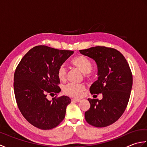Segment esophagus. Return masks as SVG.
Wrapping results in <instances>:
<instances>
[{
  "label": "esophagus",
  "instance_id": "esophagus-1",
  "mask_svg": "<svg viewBox=\"0 0 147 147\" xmlns=\"http://www.w3.org/2000/svg\"><path fill=\"white\" fill-rule=\"evenodd\" d=\"M73 100V102H80L81 101V100L80 99H78V98H73V100Z\"/></svg>",
  "mask_w": 147,
  "mask_h": 147
}]
</instances>
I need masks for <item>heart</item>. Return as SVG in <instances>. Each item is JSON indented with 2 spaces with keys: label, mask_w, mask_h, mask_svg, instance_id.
<instances>
[{
  "label": "heart",
  "mask_w": 147,
  "mask_h": 147,
  "mask_svg": "<svg viewBox=\"0 0 147 147\" xmlns=\"http://www.w3.org/2000/svg\"><path fill=\"white\" fill-rule=\"evenodd\" d=\"M71 64L83 73L85 77L86 78L90 76V72L93 67V64L88 57L82 55L75 56L71 59ZM57 75L60 82H65L67 78V71L66 69L63 65H61L59 67L57 71ZM85 90L86 86L83 84L69 83L64 86L63 88V92L65 94L73 96V97H80L83 94Z\"/></svg>",
  "instance_id": "obj_1"
}]
</instances>
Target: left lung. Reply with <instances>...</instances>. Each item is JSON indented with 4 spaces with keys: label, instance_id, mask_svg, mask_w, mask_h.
<instances>
[{
    "label": "left lung",
    "instance_id": "8db88e82",
    "mask_svg": "<svg viewBox=\"0 0 147 147\" xmlns=\"http://www.w3.org/2000/svg\"><path fill=\"white\" fill-rule=\"evenodd\" d=\"M81 54L93 59L98 67V80L90 88L92 95L102 93V100L88 98L90 107L85 117L90 125L103 127L120 118L128 104L133 75L124 55L117 50L96 46L80 50Z\"/></svg>",
    "mask_w": 147,
    "mask_h": 147
}]
</instances>
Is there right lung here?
Segmentation results:
<instances>
[{
  "mask_svg": "<svg viewBox=\"0 0 147 147\" xmlns=\"http://www.w3.org/2000/svg\"><path fill=\"white\" fill-rule=\"evenodd\" d=\"M45 45L30 49L16 69L14 91L18 107L24 117L39 129L54 128L63 121L71 98L57 97L61 92L57 71L59 67L73 54ZM57 94L53 100L48 94Z\"/></svg>",
  "mask_w": 147,
  "mask_h": 147,
  "instance_id": "right-lung-1",
  "label": "right lung"
}]
</instances>
